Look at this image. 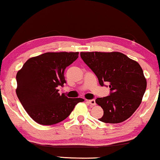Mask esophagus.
Here are the masks:
<instances>
[{
    "mask_svg": "<svg viewBox=\"0 0 160 160\" xmlns=\"http://www.w3.org/2000/svg\"><path fill=\"white\" fill-rule=\"evenodd\" d=\"M88 102H89V103L90 104V105L91 106H94L96 105L95 100H94V99H90V100H89Z\"/></svg>",
    "mask_w": 160,
    "mask_h": 160,
    "instance_id": "34e87169",
    "label": "esophagus"
}]
</instances>
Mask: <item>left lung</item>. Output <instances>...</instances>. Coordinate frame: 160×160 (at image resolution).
Instances as JSON below:
<instances>
[{"label": "left lung", "instance_id": "1", "mask_svg": "<svg viewBox=\"0 0 160 160\" xmlns=\"http://www.w3.org/2000/svg\"><path fill=\"white\" fill-rule=\"evenodd\" d=\"M84 63L95 73L101 86L109 83L110 94L96 99L103 109L99 120L119 123L129 118L141 102L147 88V80L137 62L119 52H82Z\"/></svg>", "mask_w": 160, "mask_h": 160}]
</instances>
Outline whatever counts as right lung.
I'll use <instances>...</instances> for the list:
<instances>
[{
  "label": "right lung",
  "mask_w": 160,
  "mask_h": 160,
  "mask_svg": "<svg viewBox=\"0 0 160 160\" xmlns=\"http://www.w3.org/2000/svg\"><path fill=\"white\" fill-rule=\"evenodd\" d=\"M78 52H45L27 60L17 72V95L28 115L39 124L50 126L63 121L82 98L59 94L66 83L64 71Z\"/></svg>",
  "instance_id": "obj_1"
}]
</instances>
